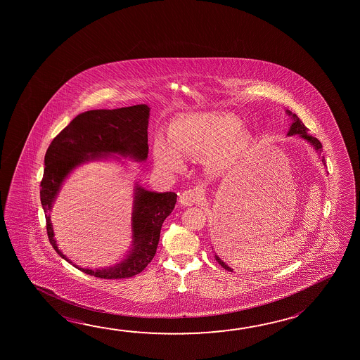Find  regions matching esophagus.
Wrapping results in <instances>:
<instances>
[{
  "label": "esophagus",
  "mask_w": 360,
  "mask_h": 360,
  "mask_svg": "<svg viewBox=\"0 0 360 360\" xmlns=\"http://www.w3.org/2000/svg\"><path fill=\"white\" fill-rule=\"evenodd\" d=\"M200 200V189H186L179 195V202L183 206H193Z\"/></svg>",
  "instance_id": "obj_1"
}]
</instances>
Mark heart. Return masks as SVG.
Here are the masks:
<instances>
[{"mask_svg": "<svg viewBox=\"0 0 360 360\" xmlns=\"http://www.w3.org/2000/svg\"><path fill=\"white\" fill-rule=\"evenodd\" d=\"M169 142L158 136L153 144L155 165L165 172L184 167L183 157L191 160L213 157L217 168H227L248 152L251 136L230 114L198 112L174 120L168 128Z\"/></svg>", "mask_w": 360, "mask_h": 360, "instance_id": "obj_1", "label": "heart"}]
</instances>
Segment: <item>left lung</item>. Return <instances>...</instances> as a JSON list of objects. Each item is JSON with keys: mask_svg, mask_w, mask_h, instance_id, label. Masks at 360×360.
I'll use <instances>...</instances> for the list:
<instances>
[{"mask_svg": "<svg viewBox=\"0 0 360 360\" xmlns=\"http://www.w3.org/2000/svg\"><path fill=\"white\" fill-rule=\"evenodd\" d=\"M286 114H288L290 118H291V124H290L288 136H299V138H301V139L307 141V142L309 143L314 149H315V152L318 153L319 158L321 160V163L325 165L324 155L321 154V152H323V146H321V143L319 142V139H316V138H314V136H310V134H307V127L304 125V123L301 122L300 119L297 118V115H296V114L290 112V110H286ZM214 259H216V261H217L219 265L224 267V270L233 272V270L231 269L230 266L227 265V264H224V261L218 257V255L214 254Z\"/></svg>", "mask_w": 360, "mask_h": 360, "instance_id": "1", "label": "left lung"}]
</instances>
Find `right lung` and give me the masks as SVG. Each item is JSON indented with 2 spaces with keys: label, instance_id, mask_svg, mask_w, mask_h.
Returning <instances> with one entry per match:
<instances>
[{
  "label": "right lung",
  "instance_id": "add662e5",
  "mask_svg": "<svg viewBox=\"0 0 360 360\" xmlns=\"http://www.w3.org/2000/svg\"><path fill=\"white\" fill-rule=\"evenodd\" d=\"M147 104L96 109L82 112L53 138L45 154V169L40 198L46 217L49 240L55 251L69 264L90 276L125 278L143 271L153 259L160 242V229L177 202L174 192H152L134 183L131 210V248L120 262L104 269H85L61 252L55 240L50 212L66 178L77 167L93 160L122 158L144 162L148 158Z\"/></svg>",
  "mask_w": 360,
  "mask_h": 360
}]
</instances>
